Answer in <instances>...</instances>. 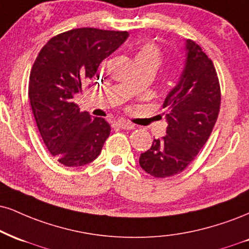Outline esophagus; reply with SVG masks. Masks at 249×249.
Listing matches in <instances>:
<instances>
[{
    "label": "esophagus",
    "mask_w": 249,
    "mask_h": 249,
    "mask_svg": "<svg viewBox=\"0 0 249 249\" xmlns=\"http://www.w3.org/2000/svg\"><path fill=\"white\" fill-rule=\"evenodd\" d=\"M113 127L116 128H122V130H133L134 125L132 124H128L126 122H123V121H118V122H113Z\"/></svg>",
    "instance_id": "1"
}]
</instances>
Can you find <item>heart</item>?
<instances>
[{"mask_svg": "<svg viewBox=\"0 0 249 249\" xmlns=\"http://www.w3.org/2000/svg\"><path fill=\"white\" fill-rule=\"evenodd\" d=\"M161 58L160 50L157 45L153 43H143L139 45L136 51V55H134V60L136 62L138 61H153L155 64H159Z\"/></svg>", "mask_w": 249, "mask_h": 249, "instance_id": "b5f03b06", "label": "heart"}]
</instances>
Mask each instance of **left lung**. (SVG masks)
I'll use <instances>...</instances> for the list:
<instances>
[{"mask_svg": "<svg viewBox=\"0 0 249 249\" xmlns=\"http://www.w3.org/2000/svg\"><path fill=\"white\" fill-rule=\"evenodd\" d=\"M185 64L178 83L168 92L166 136L154 139L140 154L139 164L158 178L174 176L189 166L208 142L220 109V86L212 60L199 45L185 41Z\"/></svg>", "mask_w": 249, "mask_h": 249, "instance_id": "left-lung-1", "label": "left lung"}]
</instances>
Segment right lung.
<instances>
[{
	"label": "right lung",
	"mask_w": 249,
	"mask_h": 249,
	"mask_svg": "<svg viewBox=\"0 0 249 249\" xmlns=\"http://www.w3.org/2000/svg\"><path fill=\"white\" fill-rule=\"evenodd\" d=\"M127 37V31L70 30L51 38L32 66L29 100L39 133L50 153L66 167L92 162L109 137V123L81 112L73 98Z\"/></svg>",
	"instance_id": "right-lung-1"
}]
</instances>
